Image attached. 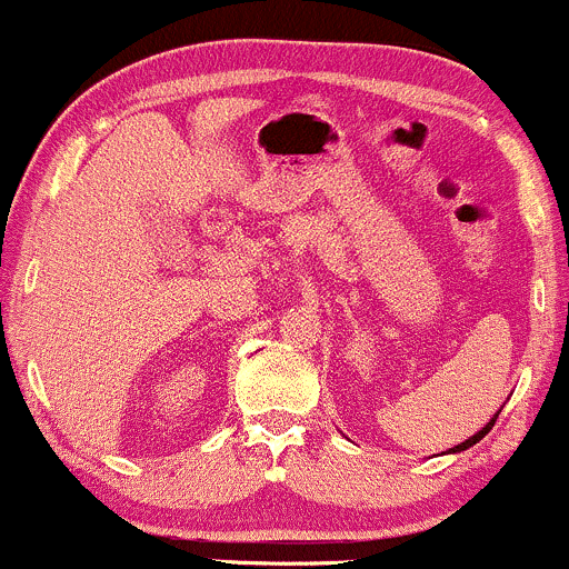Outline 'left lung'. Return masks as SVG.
Instances as JSON below:
<instances>
[{"label":"left lung","mask_w":569,"mask_h":569,"mask_svg":"<svg viewBox=\"0 0 569 569\" xmlns=\"http://www.w3.org/2000/svg\"><path fill=\"white\" fill-rule=\"evenodd\" d=\"M501 413V411H499ZM499 413H496L493 416V419H490L488 421V425H485L482 427V430H479V432H473V436L471 438H466V441H462V443H458V447H452V449H449V455H458V452H466V449L468 447H473V443H479V441H482V438L485 436H488V432L490 430H493V425H496V419H499Z\"/></svg>","instance_id":"8db88e82"}]
</instances>
